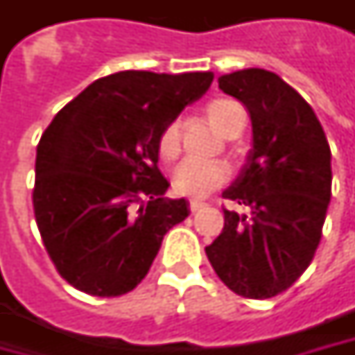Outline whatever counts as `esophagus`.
<instances>
[{
	"instance_id": "1",
	"label": "esophagus",
	"mask_w": 355,
	"mask_h": 355,
	"mask_svg": "<svg viewBox=\"0 0 355 355\" xmlns=\"http://www.w3.org/2000/svg\"><path fill=\"white\" fill-rule=\"evenodd\" d=\"M203 205H205V203H203V201H198V199H191V201H189V209H191L193 213L199 211Z\"/></svg>"
}]
</instances>
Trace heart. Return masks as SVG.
Wrapping results in <instances>:
<instances>
[{"mask_svg": "<svg viewBox=\"0 0 355 355\" xmlns=\"http://www.w3.org/2000/svg\"><path fill=\"white\" fill-rule=\"evenodd\" d=\"M239 110H243L237 103L219 98L213 101L207 106V118L211 124L225 134L233 118ZM159 156L164 159H173L180 152V122L168 124L157 142ZM229 178V168L223 162H209V159H199V157H187L175 170H173V189L182 196H191V198H203L211 189L223 185Z\"/></svg>", "mask_w": 355, "mask_h": 355, "instance_id": "obj_1", "label": "heart"}]
</instances>
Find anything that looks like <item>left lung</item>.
<instances>
[{
	"mask_svg": "<svg viewBox=\"0 0 355 355\" xmlns=\"http://www.w3.org/2000/svg\"><path fill=\"white\" fill-rule=\"evenodd\" d=\"M217 83L251 116V150L223 191L251 213L223 209L225 227L205 252L233 293L265 300L296 282L318 249L332 196V154L312 106L279 75L243 69Z\"/></svg>",
	"mask_w": 355,
	"mask_h": 355,
	"instance_id": "left-lung-1",
	"label": "left lung"
}]
</instances>
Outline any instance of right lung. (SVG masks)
Wrapping results in <instances>:
<instances>
[{
  "label": "right lung",
  "mask_w": 355,
  "mask_h": 355,
  "mask_svg": "<svg viewBox=\"0 0 355 355\" xmlns=\"http://www.w3.org/2000/svg\"><path fill=\"white\" fill-rule=\"evenodd\" d=\"M213 73L122 71L62 108L37 146L33 209L59 275L90 296H120L148 275L189 203L164 198V128L199 101Z\"/></svg>",
  "instance_id": "right-lung-1"
}]
</instances>
